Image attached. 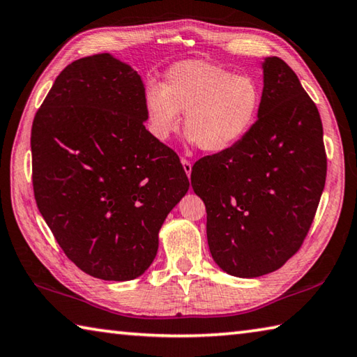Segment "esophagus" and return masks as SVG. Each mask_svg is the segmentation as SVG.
<instances>
[{
	"label": "esophagus",
	"instance_id": "1",
	"mask_svg": "<svg viewBox=\"0 0 357 357\" xmlns=\"http://www.w3.org/2000/svg\"><path fill=\"white\" fill-rule=\"evenodd\" d=\"M182 165H183V171L186 172V175H188V178H190L191 177V171H192L191 161L186 160V158H182Z\"/></svg>",
	"mask_w": 357,
	"mask_h": 357
}]
</instances>
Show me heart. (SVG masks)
Wrapping results in <instances>:
<instances>
[{"label": "heart", "mask_w": 357, "mask_h": 357, "mask_svg": "<svg viewBox=\"0 0 357 357\" xmlns=\"http://www.w3.org/2000/svg\"><path fill=\"white\" fill-rule=\"evenodd\" d=\"M261 87L249 75H235L207 61L174 64L162 84H149L144 93L147 128L155 139L167 141L182 125L191 144L204 152L234 149L257 121Z\"/></svg>", "instance_id": "b5f03b06"}]
</instances>
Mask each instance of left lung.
<instances>
[{
  "label": "left lung",
  "instance_id": "8db88e82",
  "mask_svg": "<svg viewBox=\"0 0 357 357\" xmlns=\"http://www.w3.org/2000/svg\"><path fill=\"white\" fill-rule=\"evenodd\" d=\"M257 122L234 149L204 156L191 185L207 208L215 264L235 278L279 270L307 235L326 182L323 125L296 73L270 56L261 62Z\"/></svg>",
  "mask_w": 357,
  "mask_h": 357
}]
</instances>
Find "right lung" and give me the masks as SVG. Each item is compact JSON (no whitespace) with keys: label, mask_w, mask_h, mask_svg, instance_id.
Segmentation results:
<instances>
[{"label":"right lung","mask_w":357,"mask_h":357,"mask_svg":"<svg viewBox=\"0 0 357 357\" xmlns=\"http://www.w3.org/2000/svg\"><path fill=\"white\" fill-rule=\"evenodd\" d=\"M144 93L127 62L87 56L59 73L31 130L37 208L67 257L97 279L144 274L190 190L177 153L146 130Z\"/></svg>","instance_id":"right-lung-1"}]
</instances>
